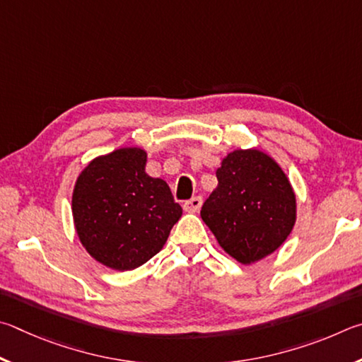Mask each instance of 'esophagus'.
Wrapping results in <instances>:
<instances>
[{
    "label": "esophagus",
    "mask_w": 362,
    "mask_h": 362,
    "mask_svg": "<svg viewBox=\"0 0 362 362\" xmlns=\"http://www.w3.org/2000/svg\"><path fill=\"white\" fill-rule=\"evenodd\" d=\"M182 208H185V211H187V213H199V210L202 208V199L194 197L191 200H187V202H185Z\"/></svg>",
    "instance_id": "obj_1"
}]
</instances>
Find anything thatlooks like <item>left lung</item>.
Returning <instances> with one entry per match:
<instances>
[{"label": "left lung", "instance_id": "1", "mask_svg": "<svg viewBox=\"0 0 362 362\" xmlns=\"http://www.w3.org/2000/svg\"><path fill=\"white\" fill-rule=\"evenodd\" d=\"M216 177L200 216L221 248L243 265L275 252L297 219L296 192L281 165L262 149H235L221 160Z\"/></svg>", "mask_w": 362, "mask_h": 362}]
</instances>
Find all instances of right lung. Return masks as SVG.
<instances>
[{"mask_svg": "<svg viewBox=\"0 0 362 362\" xmlns=\"http://www.w3.org/2000/svg\"><path fill=\"white\" fill-rule=\"evenodd\" d=\"M146 162L144 149L119 148L92 158L74 182L76 233L107 269L125 272L148 262L182 214L167 182L146 173Z\"/></svg>", "mask_w": 362, "mask_h": 362, "instance_id": "right-lung-1", "label": "right lung"}]
</instances>
